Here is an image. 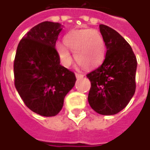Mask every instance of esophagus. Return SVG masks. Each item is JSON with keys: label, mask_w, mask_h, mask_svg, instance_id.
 Here are the masks:
<instances>
[{"label": "esophagus", "mask_w": 150, "mask_h": 150, "mask_svg": "<svg viewBox=\"0 0 150 150\" xmlns=\"http://www.w3.org/2000/svg\"><path fill=\"white\" fill-rule=\"evenodd\" d=\"M75 76H76L77 79H81V78H83V76H84V75L80 74V73H75Z\"/></svg>", "instance_id": "obj_1"}]
</instances>
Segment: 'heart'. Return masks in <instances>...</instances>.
I'll return each instance as SVG.
<instances>
[{
  "label": "heart",
  "instance_id": "heart-1",
  "mask_svg": "<svg viewBox=\"0 0 150 150\" xmlns=\"http://www.w3.org/2000/svg\"><path fill=\"white\" fill-rule=\"evenodd\" d=\"M65 44H57L61 62L65 67H69L72 62L68 48L75 53L76 62L85 69L98 66L104 58V40L100 33L95 29H82L70 33L65 38Z\"/></svg>",
  "mask_w": 150,
  "mask_h": 150
}]
</instances>
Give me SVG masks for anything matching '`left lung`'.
<instances>
[{
	"label": "left lung",
	"instance_id": "obj_1",
	"mask_svg": "<svg viewBox=\"0 0 150 150\" xmlns=\"http://www.w3.org/2000/svg\"><path fill=\"white\" fill-rule=\"evenodd\" d=\"M107 47L100 67L87 74L91 88L88 103L101 115H114L125 108L135 92L137 60L130 44L116 30L99 25Z\"/></svg>",
	"mask_w": 150,
	"mask_h": 150
}]
</instances>
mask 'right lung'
<instances>
[{"label": "right lung", "instance_id": "add662e5", "mask_svg": "<svg viewBox=\"0 0 150 150\" xmlns=\"http://www.w3.org/2000/svg\"><path fill=\"white\" fill-rule=\"evenodd\" d=\"M62 29V24L49 21L34 26L19 42L14 61L19 96L29 109L43 117L60 112L76 80L74 72L61 66L55 47Z\"/></svg>", "mask_w": 150, "mask_h": 150}]
</instances>
